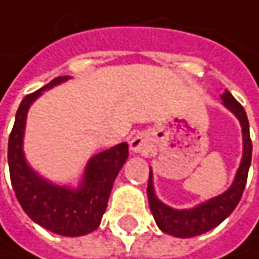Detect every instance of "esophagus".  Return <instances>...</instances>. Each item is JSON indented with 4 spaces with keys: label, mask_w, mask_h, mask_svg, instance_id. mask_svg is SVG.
Masks as SVG:
<instances>
[{
    "label": "esophagus",
    "mask_w": 259,
    "mask_h": 259,
    "mask_svg": "<svg viewBox=\"0 0 259 259\" xmlns=\"http://www.w3.org/2000/svg\"><path fill=\"white\" fill-rule=\"evenodd\" d=\"M130 147L134 153L147 155L150 152V139L147 134H137L134 139L130 141Z\"/></svg>",
    "instance_id": "34e87169"
}]
</instances>
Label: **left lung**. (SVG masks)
Returning <instances> with one entry per match:
<instances>
[{
    "instance_id": "8db88e82",
    "label": "left lung",
    "mask_w": 259,
    "mask_h": 259,
    "mask_svg": "<svg viewBox=\"0 0 259 259\" xmlns=\"http://www.w3.org/2000/svg\"><path fill=\"white\" fill-rule=\"evenodd\" d=\"M223 104L236 115V118L240 120L242 125V133H243V157L240 162V166L237 169V174L234 177V181L231 187L223 194L209 199L196 208L192 209H172L162 203L155 194L153 189V176L152 171L149 174V183H147V197H149V205L150 211L155 217L157 227L163 233L176 236V237H193L203 234L206 231L212 230L218 224H221L234 208L237 206L245 186L248 180V171L250 166V159H252V140L249 136V122L246 112L243 106L237 102L229 90L224 91L221 96Z\"/></svg>"
}]
</instances>
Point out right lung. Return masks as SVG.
Listing matches in <instances>:
<instances>
[{"mask_svg":"<svg viewBox=\"0 0 259 259\" xmlns=\"http://www.w3.org/2000/svg\"><path fill=\"white\" fill-rule=\"evenodd\" d=\"M67 79L69 76H57L22 100L10 133L9 168L13 190L29 218L56 234L76 237L100 226L115 178L128 157V144L120 143L91 157L78 189L51 184L29 166L23 155L29 107L42 91Z\"/></svg>","mask_w":259,"mask_h":259,"instance_id":"right-lung-1","label":"right lung"}]
</instances>
